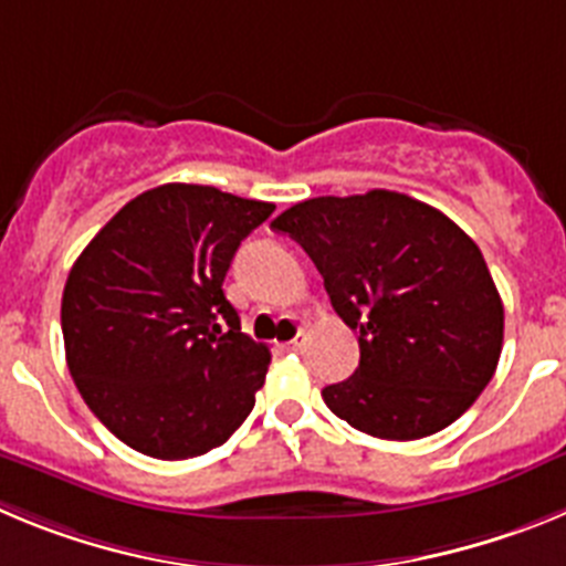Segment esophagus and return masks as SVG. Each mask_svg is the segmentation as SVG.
<instances>
[{
  "label": "esophagus",
  "mask_w": 566,
  "mask_h": 566,
  "mask_svg": "<svg viewBox=\"0 0 566 566\" xmlns=\"http://www.w3.org/2000/svg\"><path fill=\"white\" fill-rule=\"evenodd\" d=\"M303 345H306V334L300 332L297 337H294V339H289V343L283 345V348H286V352H300V348H303Z\"/></svg>",
  "instance_id": "esophagus-1"
}]
</instances>
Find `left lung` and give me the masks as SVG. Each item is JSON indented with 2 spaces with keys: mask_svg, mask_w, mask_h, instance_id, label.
Returning <instances> with one entry per match:
<instances>
[{
  "mask_svg": "<svg viewBox=\"0 0 566 566\" xmlns=\"http://www.w3.org/2000/svg\"><path fill=\"white\" fill-rule=\"evenodd\" d=\"M314 260L332 306L359 328V368L323 388L339 419L377 439L457 422L493 379L504 306L457 223L391 189L308 198L272 221Z\"/></svg>",
  "mask_w": 566,
  "mask_h": 566,
  "instance_id": "8db88e82",
  "label": "left lung"
}]
</instances>
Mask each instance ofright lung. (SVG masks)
<instances>
[{"mask_svg":"<svg viewBox=\"0 0 566 566\" xmlns=\"http://www.w3.org/2000/svg\"><path fill=\"white\" fill-rule=\"evenodd\" d=\"M272 212L214 187L164 184L124 203L70 269L67 368L90 411L133 451L201 457L252 413L272 354L240 332L223 277Z\"/></svg>","mask_w":566,"mask_h":566,"instance_id":"1","label":"right lung"}]
</instances>
